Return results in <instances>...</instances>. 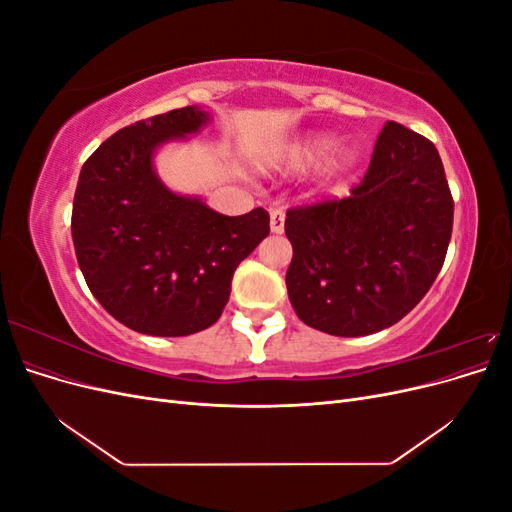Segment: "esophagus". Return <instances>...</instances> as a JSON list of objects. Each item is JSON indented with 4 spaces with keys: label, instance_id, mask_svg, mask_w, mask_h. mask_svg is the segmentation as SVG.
Returning a JSON list of instances; mask_svg holds the SVG:
<instances>
[{
    "label": "esophagus",
    "instance_id": "obj_1",
    "mask_svg": "<svg viewBox=\"0 0 512 512\" xmlns=\"http://www.w3.org/2000/svg\"><path fill=\"white\" fill-rule=\"evenodd\" d=\"M284 222H286V213L282 209H273L271 211V232H275V235H282L284 232Z\"/></svg>",
    "mask_w": 512,
    "mask_h": 512
}]
</instances>
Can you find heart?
<instances>
[{"mask_svg":"<svg viewBox=\"0 0 512 512\" xmlns=\"http://www.w3.org/2000/svg\"><path fill=\"white\" fill-rule=\"evenodd\" d=\"M333 147V138L329 134H309L305 138H299L277 153V162L284 164L286 168H305L309 164L318 162L324 153ZM356 160H359V151L354 145H344L335 151V156L329 160L324 173L327 177H342L354 168Z\"/></svg>","mask_w":512,"mask_h":512,"instance_id":"heart-1","label":"heart"}]
</instances>
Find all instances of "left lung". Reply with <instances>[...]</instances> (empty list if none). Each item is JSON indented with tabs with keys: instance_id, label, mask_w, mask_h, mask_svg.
I'll return each instance as SVG.
<instances>
[{
	"instance_id": "obj_1",
	"label": "left lung",
	"mask_w": 512,
	"mask_h": 512,
	"mask_svg": "<svg viewBox=\"0 0 512 512\" xmlns=\"http://www.w3.org/2000/svg\"><path fill=\"white\" fill-rule=\"evenodd\" d=\"M453 196L438 149L386 121L348 198L286 213L288 297L307 327L359 337L393 327L444 265Z\"/></svg>"
}]
</instances>
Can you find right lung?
Returning <instances> with one entry per match:
<instances>
[{
  "label": "right lung",
  "instance_id": "1",
  "mask_svg": "<svg viewBox=\"0 0 512 512\" xmlns=\"http://www.w3.org/2000/svg\"><path fill=\"white\" fill-rule=\"evenodd\" d=\"M207 121L198 106L136 121L81 168L72 205L76 260L91 294L132 331L183 337L209 329L239 262L269 235L262 207L228 218L156 175V149Z\"/></svg>",
  "mask_w": 512,
  "mask_h": 512
}]
</instances>
